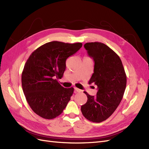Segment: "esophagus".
<instances>
[{"mask_svg":"<svg viewBox=\"0 0 149 149\" xmlns=\"http://www.w3.org/2000/svg\"><path fill=\"white\" fill-rule=\"evenodd\" d=\"M74 93H79V92L81 91V90L78 89V88H76V87H74Z\"/></svg>","mask_w":149,"mask_h":149,"instance_id":"1","label":"esophagus"}]
</instances>
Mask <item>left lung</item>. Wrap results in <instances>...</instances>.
<instances>
[{
    "label": "left lung",
    "mask_w": 149,
    "mask_h": 149,
    "mask_svg": "<svg viewBox=\"0 0 149 149\" xmlns=\"http://www.w3.org/2000/svg\"><path fill=\"white\" fill-rule=\"evenodd\" d=\"M88 55L94 61V73L89 84L97 86L96 96L86 92L88 100L81 110L85 118L101 123L113 114L118 107L126 87L127 77L119 56L106 45L101 42L84 44Z\"/></svg>",
    "instance_id": "left-lung-1"
}]
</instances>
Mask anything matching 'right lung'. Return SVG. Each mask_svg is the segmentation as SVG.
<instances>
[{
	"mask_svg": "<svg viewBox=\"0 0 149 149\" xmlns=\"http://www.w3.org/2000/svg\"><path fill=\"white\" fill-rule=\"evenodd\" d=\"M81 43L53 41L31 54L22 74L23 91L31 109L47 119L60 115L73 93L58 83L66 69V60L82 47Z\"/></svg>",
	"mask_w": 149,
	"mask_h": 149,
	"instance_id": "1",
	"label": "right lung"
}]
</instances>
